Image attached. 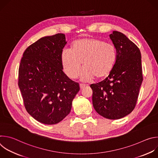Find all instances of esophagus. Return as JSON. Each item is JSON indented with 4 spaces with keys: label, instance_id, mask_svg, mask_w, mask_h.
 I'll use <instances>...</instances> for the list:
<instances>
[{
    "label": "esophagus",
    "instance_id": "1",
    "mask_svg": "<svg viewBox=\"0 0 158 158\" xmlns=\"http://www.w3.org/2000/svg\"><path fill=\"white\" fill-rule=\"evenodd\" d=\"M79 85H80V88L82 89H83V88H84L85 87V84H79Z\"/></svg>",
    "mask_w": 158,
    "mask_h": 158
}]
</instances>
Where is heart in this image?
I'll list each match as a JSON object with an SVG mask.
<instances>
[{"mask_svg": "<svg viewBox=\"0 0 158 158\" xmlns=\"http://www.w3.org/2000/svg\"><path fill=\"white\" fill-rule=\"evenodd\" d=\"M116 58V49L113 44L94 38L77 40L73 43V50L65 48L61 56L63 70L70 78L79 75L82 62L85 69L81 77L84 81L108 75Z\"/></svg>", "mask_w": 158, "mask_h": 158, "instance_id": "obj_1", "label": "heart"}]
</instances>
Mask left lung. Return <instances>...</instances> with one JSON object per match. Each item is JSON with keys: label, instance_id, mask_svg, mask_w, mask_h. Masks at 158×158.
<instances>
[{"label": "left lung", "instance_id": "left-lung-1", "mask_svg": "<svg viewBox=\"0 0 158 158\" xmlns=\"http://www.w3.org/2000/svg\"><path fill=\"white\" fill-rule=\"evenodd\" d=\"M109 37L116 49L115 64L105 79L90 87L98 113L107 119H119L130 114L136 105L143 80L141 54L123 33L113 31Z\"/></svg>", "mask_w": 158, "mask_h": 158}]
</instances>
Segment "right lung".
<instances>
[{
	"mask_svg": "<svg viewBox=\"0 0 158 158\" xmlns=\"http://www.w3.org/2000/svg\"><path fill=\"white\" fill-rule=\"evenodd\" d=\"M65 35L44 37L24 51L18 85L28 113L45 124H55L69 114L79 83L63 72L61 56Z\"/></svg>",
	"mask_w": 158,
	"mask_h": 158,
	"instance_id": "right-lung-1",
	"label": "right lung"
}]
</instances>
